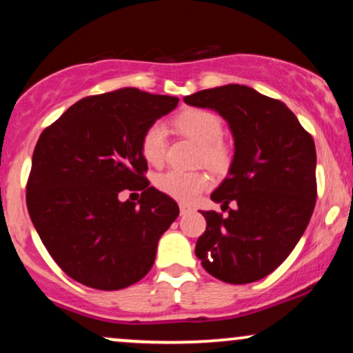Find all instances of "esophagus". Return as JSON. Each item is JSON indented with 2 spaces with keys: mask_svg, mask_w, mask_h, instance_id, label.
<instances>
[{
  "mask_svg": "<svg viewBox=\"0 0 353 353\" xmlns=\"http://www.w3.org/2000/svg\"><path fill=\"white\" fill-rule=\"evenodd\" d=\"M179 209H181V216H185V214H189V212H192V208H190L189 204H181L179 205Z\"/></svg>",
  "mask_w": 353,
  "mask_h": 353,
  "instance_id": "obj_1",
  "label": "esophagus"
}]
</instances>
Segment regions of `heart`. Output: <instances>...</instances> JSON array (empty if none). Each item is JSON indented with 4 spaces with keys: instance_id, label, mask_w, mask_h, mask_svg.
Masks as SVG:
<instances>
[{
    "instance_id": "heart-1",
    "label": "heart",
    "mask_w": 353,
    "mask_h": 353,
    "mask_svg": "<svg viewBox=\"0 0 353 353\" xmlns=\"http://www.w3.org/2000/svg\"><path fill=\"white\" fill-rule=\"evenodd\" d=\"M177 129L201 148V161L214 171H224L230 163L228 145L222 143L224 125L221 117L204 109H189L176 119ZM168 129L163 123H154L145 129L141 139V152L149 164L159 165L165 157ZM210 185L204 172H185L171 169L156 177V188L165 196L181 202H194Z\"/></svg>"
}]
</instances>
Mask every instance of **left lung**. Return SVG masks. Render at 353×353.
Instances as JSON below:
<instances>
[{"label":"left lung","instance_id":"8db88e82","mask_svg":"<svg viewBox=\"0 0 353 353\" xmlns=\"http://www.w3.org/2000/svg\"><path fill=\"white\" fill-rule=\"evenodd\" d=\"M189 106L212 109L234 137L229 174L210 194L228 209L202 210L208 228L196 255L210 275L249 283L274 272L301 241L317 199L314 139L282 101L242 84L185 96Z\"/></svg>","mask_w":353,"mask_h":353}]
</instances>
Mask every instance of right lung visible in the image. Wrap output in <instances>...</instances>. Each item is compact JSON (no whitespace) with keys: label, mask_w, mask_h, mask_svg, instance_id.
<instances>
[{"label":"right lung","mask_w":353,"mask_h":353,"mask_svg":"<svg viewBox=\"0 0 353 353\" xmlns=\"http://www.w3.org/2000/svg\"><path fill=\"white\" fill-rule=\"evenodd\" d=\"M177 103L123 88L78 101L39 136L28 212L48 252L74 281L119 290L151 270L179 208L143 176L141 139ZM124 188L143 190L141 199L123 203Z\"/></svg>","instance_id":"obj_1"}]
</instances>
